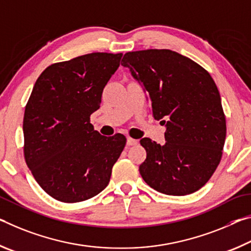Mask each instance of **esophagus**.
I'll return each instance as SVG.
<instances>
[{
    "instance_id": "1",
    "label": "esophagus",
    "mask_w": 251,
    "mask_h": 251,
    "mask_svg": "<svg viewBox=\"0 0 251 251\" xmlns=\"http://www.w3.org/2000/svg\"><path fill=\"white\" fill-rule=\"evenodd\" d=\"M137 143H138V140H135V139H132L130 137L126 138V145L128 146H134V145H137Z\"/></svg>"
}]
</instances>
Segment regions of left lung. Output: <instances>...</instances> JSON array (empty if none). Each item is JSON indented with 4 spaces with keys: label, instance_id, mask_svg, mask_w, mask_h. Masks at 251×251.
I'll list each match as a JSON object with an SVG mask.
<instances>
[{
    "label": "left lung",
    "instance_id": "8db88e82",
    "mask_svg": "<svg viewBox=\"0 0 251 251\" xmlns=\"http://www.w3.org/2000/svg\"><path fill=\"white\" fill-rule=\"evenodd\" d=\"M121 64L142 85L166 143L140 140L147 158L139 171L151 188L186 196L208 182L223 155L226 117L215 81L195 61L171 50L128 52Z\"/></svg>",
    "mask_w": 251,
    "mask_h": 251
}]
</instances>
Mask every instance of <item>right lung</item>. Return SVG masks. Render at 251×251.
<instances>
[{
	"label": "right lung",
	"instance_id": "1",
	"mask_svg": "<svg viewBox=\"0 0 251 251\" xmlns=\"http://www.w3.org/2000/svg\"><path fill=\"white\" fill-rule=\"evenodd\" d=\"M122 53L96 52L51 64L36 80L23 119L24 158L40 187L62 202L103 190L126 139L90 123Z\"/></svg>",
	"mask_w": 251,
	"mask_h": 251
}]
</instances>
